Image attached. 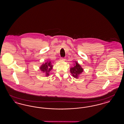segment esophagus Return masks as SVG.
Masks as SVG:
<instances>
[{
    "instance_id": "esophagus-1",
    "label": "esophagus",
    "mask_w": 124,
    "mask_h": 124,
    "mask_svg": "<svg viewBox=\"0 0 124 124\" xmlns=\"http://www.w3.org/2000/svg\"><path fill=\"white\" fill-rule=\"evenodd\" d=\"M60 60H62V61H65V59L64 58H62L60 59Z\"/></svg>"
}]
</instances>
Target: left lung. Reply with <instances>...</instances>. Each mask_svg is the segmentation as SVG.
<instances>
[{
  "label": "left lung",
  "mask_w": 124,
  "mask_h": 124,
  "mask_svg": "<svg viewBox=\"0 0 124 124\" xmlns=\"http://www.w3.org/2000/svg\"><path fill=\"white\" fill-rule=\"evenodd\" d=\"M74 65L73 67L70 68V72L73 77L78 78L79 75L83 71V69L77 62H75V64Z\"/></svg>",
  "instance_id": "8db88e82"
}]
</instances>
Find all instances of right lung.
I'll use <instances>...</instances> for the list:
<instances>
[{
  "mask_svg": "<svg viewBox=\"0 0 124 124\" xmlns=\"http://www.w3.org/2000/svg\"><path fill=\"white\" fill-rule=\"evenodd\" d=\"M53 65L51 64V61H47L45 64H43L40 67V70L43 72L46 73V76L49 75V72L53 69Z\"/></svg>",
  "mask_w": 124,
  "mask_h": 124,
  "instance_id": "obj_1",
  "label": "right lung"
}]
</instances>
